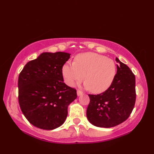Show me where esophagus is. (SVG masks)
Segmentation results:
<instances>
[{"mask_svg":"<svg viewBox=\"0 0 154 154\" xmlns=\"http://www.w3.org/2000/svg\"><path fill=\"white\" fill-rule=\"evenodd\" d=\"M77 96H81V95H82L83 92L81 91H80V90H77Z\"/></svg>","mask_w":154,"mask_h":154,"instance_id":"obj_1","label":"esophagus"}]
</instances>
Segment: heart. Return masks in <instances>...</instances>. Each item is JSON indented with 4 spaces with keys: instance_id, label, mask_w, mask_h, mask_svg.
<instances>
[{
    "instance_id": "obj_1",
    "label": "heart",
    "mask_w": 154,
    "mask_h": 154,
    "mask_svg": "<svg viewBox=\"0 0 154 154\" xmlns=\"http://www.w3.org/2000/svg\"><path fill=\"white\" fill-rule=\"evenodd\" d=\"M65 82L69 86L85 80L84 87L94 93H102L112 85L116 74L114 61L92 52L81 54L75 61H68L62 68Z\"/></svg>"
}]
</instances>
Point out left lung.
I'll return each mask as SVG.
<instances>
[{
	"mask_svg": "<svg viewBox=\"0 0 154 154\" xmlns=\"http://www.w3.org/2000/svg\"><path fill=\"white\" fill-rule=\"evenodd\" d=\"M117 72L112 85L99 94H89L87 117L94 126L111 128L122 123L132 113L136 102L135 75L116 57Z\"/></svg>",
	"mask_w": 154,
	"mask_h": 154,
	"instance_id": "1",
	"label": "left lung"
}]
</instances>
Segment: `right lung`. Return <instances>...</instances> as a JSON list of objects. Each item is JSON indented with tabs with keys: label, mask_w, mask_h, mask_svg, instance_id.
I'll return each instance as SVG.
<instances>
[{
	"label": "right lung",
	"mask_w": 154,
	"mask_h": 154,
	"mask_svg": "<svg viewBox=\"0 0 154 154\" xmlns=\"http://www.w3.org/2000/svg\"><path fill=\"white\" fill-rule=\"evenodd\" d=\"M65 52H45L25 65L18 77V101L29 122L43 130L61 126L76 89L63 82L62 68L70 57Z\"/></svg>",
	"instance_id": "right-lung-1"
}]
</instances>
